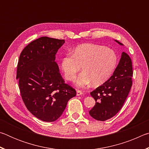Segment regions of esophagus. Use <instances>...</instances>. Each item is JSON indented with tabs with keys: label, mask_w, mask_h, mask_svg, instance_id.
Masks as SVG:
<instances>
[{
	"label": "esophagus",
	"mask_w": 149,
	"mask_h": 149,
	"mask_svg": "<svg viewBox=\"0 0 149 149\" xmlns=\"http://www.w3.org/2000/svg\"><path fill=\"white\" fill-rule=\"evenodd\" d=\"M83 95V92L81 91L77 90V96H80V95Z\"/></svg>",
	"instance_id": "34e87169"
}]
</instances>
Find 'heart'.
<instances>
[{"instance_id": "b5f03b06", "label": "heart", "mask_w": 149, "mask_h": 149, "mask_svg": "<svg viewBox=\"0 0 149 149\" xmlns=\"http://www.w3.org/2000/svg\"><path fill=\"white\" fill-rule=\"evenodd\" d=\"M118 58L112 49L95 44H83L75 48L72 54L62 58L61 68L68 81H74L82 67L83 73L75 80L78 87L93 84L99 86L107 82L116 67Z\"/></svg>"}]
</instances>
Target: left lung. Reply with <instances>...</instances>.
<instances>
[{
  "instance_id": "left-lung-1",
  "label": "left lung",
  "mask_w": 149,
  "mask_h": 149,
  "mask_svg": "<svg viewBox=\"0 0 149 149\" xmlns=\"http://www.w3.org/2000/svg\"><path fill=\"white\" fill-rule=\"evenodd\" d=\"M118 44L123 45L116 40ZM132 62L123 52L119 64L107 82L91 92L96 103L89 113L94 119L105 121L117 114L124 104L132 86Z\"/></svg>"
}]
</instances>
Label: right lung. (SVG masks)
Returning <instances> with one entry per match:
<instances>
[{
  "instance_id": "right-lung-1",
  "label": "right lung",
  "mask_w": 149,
  "mask_h": 149,
  "mask_svg": "<svg viewBox=\"0 0 149 149\" xmlns=\"http://www.w3.org/2000/svg\"><path fill=\"white\" fill-rule=\"evenodd\" d=\"M65 41L42 37L30 42L20 54L16 79L22 100L31 114L44 122L56 121L76 91L64 83L55 62Z\"/></svg>"
}]
</instances>
